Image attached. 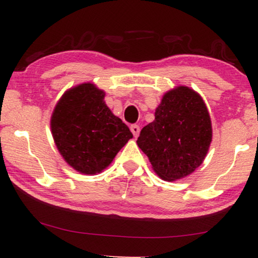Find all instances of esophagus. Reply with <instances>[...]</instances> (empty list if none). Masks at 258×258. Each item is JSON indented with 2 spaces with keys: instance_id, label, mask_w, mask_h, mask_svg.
<instances>
[{
  "instance_id": "34e87169",
  "label": "esophagus",
  "mask_w": 258,
  "mask_h": 258,
  "mask_svg": "<svg viewBox=\"0 0 258 258\" xmlns=\"http://www.w3.org/2000/svg\"><path fill=\"white\" fill-rule=\"evenodd\" d=\"M130 130H132L133 135L135 136V137H137V136H139V134H140V125L133 124L132 126H130Z\"/></svg>"
}]
</instances>
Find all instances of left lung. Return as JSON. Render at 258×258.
<instances>
[{
	"instance_id": "8db88e82",
	"label": "left lung",
	"mask_w": 258,
	"mask_h": 258,
	"mask_svg": "<svg viewBox=\"0 0 258 258\" xmlns=\"http://www.w3.org/2000/svg\"><path fill=\"white\" fill-rule=\"evenodd\" d=\"M213 130L202 97L188 87L168 91L155 119L141 130L137 146L165 181L185 177L199 168L209 149Z\"/></svg>"
}]
</instances>
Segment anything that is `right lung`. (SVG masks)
<instances>
[{"label": "right lung", "instance_id": "add662e5", "mask_svg": "<svg viewBox=\"0 0 258 258\" xmlns=\"http://www.w3.org/2000/svg\"><path fill=\"white\" fill-rule=\"evenodd\" d=\"M103 100V91L83 83L67 91L52 112L56 147L67 163L82 174L94 175L107 168L133 137Z\"/></svg>", "mask_w": 258, "mask_h": 258}]
</instances>
